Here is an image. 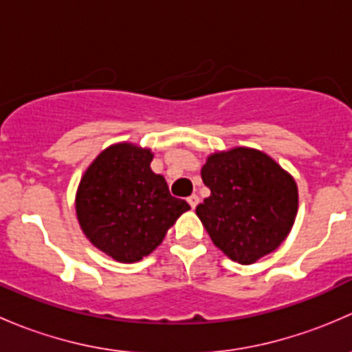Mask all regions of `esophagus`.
<instances>
[{"label": "esophagus", "mask_w": 352, "mask_h": 352, "mask_svg": "<svg viewBox=\"0 0 352 352\" xmlns=\"http://www.w3.org/2000/svg\"><path fill=\"white\" fill-rule=\"evenodd\" d=\"M187 202H189V204H190V208L196 209V206L199 204V196H197V194H192V196H190V197H187Z\"/></svg>", "instance_id": "esophagus-1"}]
</instances>
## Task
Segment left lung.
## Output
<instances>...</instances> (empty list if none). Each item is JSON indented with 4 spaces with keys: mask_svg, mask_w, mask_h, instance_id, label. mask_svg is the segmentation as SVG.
<instances>
[{
    "mask_svg": "<svg viewBox=\"0 0 352 352\" xmlns=\"http://www.w3.org/2000/svg\"><path fill=\"white\" fill-rule=\"evenodd\" d=\"M211 196L196 214L212 243L232 261L248 265L286 240L298 212L293 177L254 148L212 153L201 170Z\"/></svg>",
    "mask_w": 352,
    "mask_h": 352,
    "instance_id": "left-lung-1",
    "label": "left lung"
}]
</instances>
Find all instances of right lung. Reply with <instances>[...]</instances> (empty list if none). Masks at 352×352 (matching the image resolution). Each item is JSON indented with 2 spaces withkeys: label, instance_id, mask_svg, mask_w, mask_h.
I'll return each instance as SVG.
<instances>
[{
  "label": "right lung",
  "instance_id": "1",
  "mask_svg": "<svg viewBox=\"0 0 352 352\" xmlns=\"http://www.w3.org/2000/svg\"><path fill=\"white\" fill-rule=\"evenodd\" d=\"M153 153L117 143L91 162L76 190L81 230L98 250L117 262H138L165 239L190 206L170 194L163 175L151 170Z\"/></svg>",
  "mask_w": 352,
  "mask_h": 352
}]
</instances>
